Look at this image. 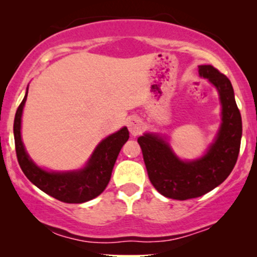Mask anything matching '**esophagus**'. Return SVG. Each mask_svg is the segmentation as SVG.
I'll use <instances>...</instances> for the list:
<instances>
[{
  "mask_svg": "<svg viewBox=\"0 0 257 257\" xmlns=\"http://www.w3.org/2000/svg\"><path fill=\"white\" fill-rule=\"evenodd\" d=\"M126 125H128V129L132 135H138L143 129V122L137 116H132L126 122Z\"/></svg>",
  "mask_w": 257,
  "mask_h": 257,
  "instance_id": "esophagus-1",
  "label": "esophagus"
}]
</instances>
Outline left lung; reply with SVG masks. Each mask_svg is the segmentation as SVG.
<instances>
[{
    "instance_id": "8db88e82",
    "label": "left lung",
    "mask_w": 257,
    "mask_h": 257,
    "mask_svg": "<svg viewBox=\"0 0 257 257\" xmlns=\"http://www.w3.org/2000/svg\"><path fill=\"white\" fill-rule=\"evenodd\" d=\"M198 72L216 88L221 104L220 128L204 155L184 161L166 135L145 133L138 139L150 181L168 198L186 200L210 192L228 178L239 155L241 117L231 81L211 65H200Z\"/></svg>"
}]
</instances>
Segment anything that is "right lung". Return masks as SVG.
<instances>
[{"label":"right lung","mask_w":257,"mask_h":257,"mask_svg":"<svg viewBox=\"0 0 257 257\" xmlns=\"http://www.w3.org/2000/svg\"><path fill=\"white\" fill-rule=\"evenodd\" d=\"M26 98L28 88L17 110L13 126L18 162L26 178L44 193L64 203H84L98 197L110 181L120 149L128 141L129 132L126 126L100 141L81 169L69 172L46 170L32 161L22 140V116Z\"/></svg>","instance_id":"obj_1"}]
</instances>
